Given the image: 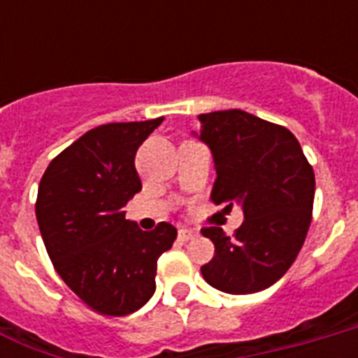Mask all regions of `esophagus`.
Wrapping results in <instances>:
<instances>
[{"label": "esophagus", "instance_id": "1", "mask_svg": "<svg viewBox=\"0 0 358 358\" xmlns=\"http://www.w3.org/2000/svg\"><path fill=\"white\" fill-rule=\"evenodd\" d=\"M196 236V232L195 230H185V229H182L178 232V239L180 241H189V239H193Z\"/></svg>", "mask_w": 358, "mask_h": 358}]
</instances>
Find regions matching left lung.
<instances>
[{
  "mask_svg": "<svg viewBox=\"0 0 358 358\" xmlns=\"http://www.w3.org/2000/svg\"><path fill=\"white\" fill-rule=\"evenodd\" d=\"M195 137L215 165L212 201L245 221L230 238L219 227L202 229L215 255L201 267L210 286L224 294H256L288 271L312 221L316 178L295 135L241 109L199 115Z\"/></svg>",
  "mask_w": 358,
  "mask_h": 358,
  "instance_id": "1",
  "label": "left lung"
}]
</instances>
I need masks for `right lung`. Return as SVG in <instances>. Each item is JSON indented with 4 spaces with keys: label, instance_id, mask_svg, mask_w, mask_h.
I'll list each match as a JSON object with an SVG mask.
<instances>
[{
    "label": "right lung",
    "instance_id": "right-lung-1",
    "mask_svg": "<svg viewBox=\"0 0 358 358\" xmlns=\"http://www.w3.org/2000/svg\"><path fill=\"white\" fill-rule=\"evenodd\" d=\"M163 122H111L89 129L48 165L36 195V223L64 284L92 310L126 316L156 292L157 258L176 229L143 232L124 206L141 191L135 152Z\"/></svg>",
    "mask_w": 358,
    "mask_h": 358
}]
</instances>
